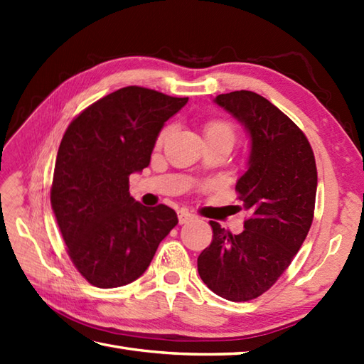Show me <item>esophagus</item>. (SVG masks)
<instances>
[{
    "label": "esophagus",
    "mask_w": 364,
    "mask_h": 364,
    "mask_svg": "<svg viewBox=\"0 0 364 364\" xmlns=\"http://www.w3.org/2000/svg\"><path fill=\"white\" fill-rule=\"evenodd\" d=\"M194 219V214H191V213H188V211H184V210H181V211H178V222L181 223H188L189 220H192Z\"/></svg>",
    "instance_id": "esophagus-1"
}]
</instances>
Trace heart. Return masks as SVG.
Here are the masks:
<instances>
[{"label": "heart", "instance_id": "heart-1", "mask_svg": "<svg viewBox=\"0 0 364 364\" xmlns=\"http://www.w3.org/2000/svg\"><path fill=\"white\" fill-rule=\"evenodd\" d=\"M170 129H172V127L167 125V127H164V128L159 131L158 139H156V144L158 145H161L162 142L166 141V137L168 136ZM203 131H205V139H206V141H218V142H222V144L228 145L230 149L235 145L236 139H237L236 128L231 125L230 122H227V120H219L218 119V120L206 122Z\"/></svg>", "mask_w": 364, "mask_h": 364}]
</instances>
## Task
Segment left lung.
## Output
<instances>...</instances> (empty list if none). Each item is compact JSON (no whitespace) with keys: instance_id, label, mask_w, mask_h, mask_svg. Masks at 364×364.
Here are the masks:
<instances>
[{"instance_id":"obj_1","label":"left lung","mask_w":364,"mask_h":364,"mask_svg":"<svg viewBox=\"0 0 364 364\" xmlns=\"http://www.w3.org/2000/svg\"><path fill=\"white\" fill-rule=\"evenodd\" d=\"M214 103L250 136L249 166L236 183L250 215L239 235L211 220L213 242L200 253L197 267L218 296L247 301L280 278L304 244L314 215L318 170L304 131L264 97L236 90Z\"/></svg>"}]
</instances>
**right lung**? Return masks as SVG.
I'll return each instance as SVG.
<instances>
[{"instance_id": "1", "label": "right lung", "mask_w": 364, "mask_h": 364, "mask_svg": "<svg viewBox=\"0 0 364 364\" xmlns=\"http://www.w3.org/2000/svg\"><path fill=\"white\" fill-rule=\"evenodd\" d=\"M188 100L123 87L86 107L60 141L51 208L68 257L97 288L141 277L178 223L172 208L136 202L129 175L150 164L159 131Z\"/></svg>"}]
</instances>
